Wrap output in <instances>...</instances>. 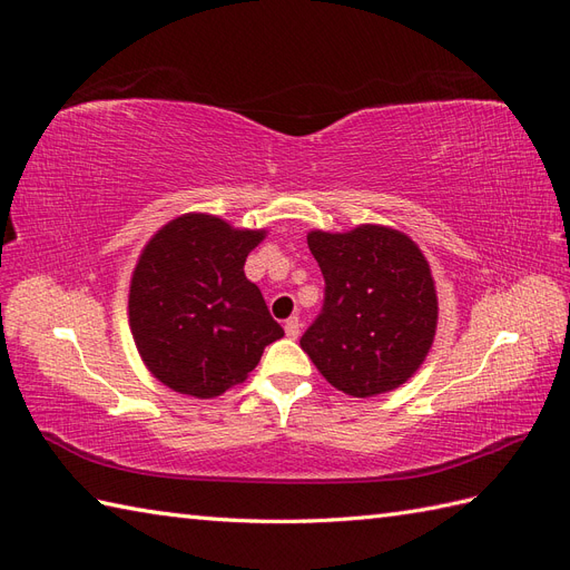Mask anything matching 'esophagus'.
I'll return each mask as SVG.
<instances>
[{
    "instance_id": "34e87169",
    "label": "esophagus",
    "mask_w": 570,
    "mask_h": 570,
    "mask_svg": "<svg viewBox=\"0 0 570 570\" xmlns=\"http://www.w3.org/2000/svg\"><path fill=\"white\" fill-rule=\"evenodd\" d=\"M299 331H302V321H299L297 316L285 321V333H287L289 340H297V337H299Z\"/></svg>"
}]
</instances>
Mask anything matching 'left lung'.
Instances as JSON below:
<instances>
[{
  "mask_svg": "<svg viewBox=\"0 0 570 570\" xmlns=\"http://www.w3.org/2000/svg\"><path fill=\"white\" fill-rule=\"evenodd\" d=\"M306 243L325 278V302L302 350L350 396L366 400L404 385L438 331V289L421 247L375 223L347 233L312 230Z\"/></svg>",
  "mask_w": 570,
  "mask_h": 570,
  "instance_id": "left-lung-1",
  "label": "left lung"
}]
</instances>
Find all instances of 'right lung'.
<instances>
[{"label": "right lung", "instance_id": "right-lung-1", "mask_svg": "<svg viewBox=\"0 0 570 570\" xmlns=\"http://www.w3.org/2000/svg\"><path fill=\"white\" fill-rule=\"evenodd\" d=\"M264 237L266 230L197 212L151 235L130 278L128 323L159 383L212 400L245 383L266 344L285 335L245 275L247 256Z\"/></svg>", "mask_w": 570, "mask_h": 570}]
</instances>
